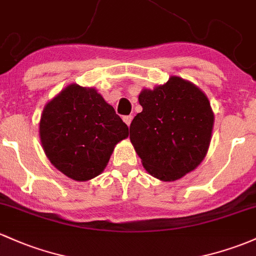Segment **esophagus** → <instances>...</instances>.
Segmentation results:
<instances>
[{"instance_id": "34e87169", "label": "esophagus", "mask_w": 256, "mask_h": 256, "mask_svg": "<svg viewBox=\"0 0 256 256\" xmlns=\"http://www.w3.org/2000/svg\"><path fill=\"white\" fill-rule=\"evenodd\" d=\"M132 120H133V116H124V117H123V120H124L126 124H127L128 127H129V126H130Z\"/></svg>"}]
</instances>
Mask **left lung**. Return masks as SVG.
Wrapping results in <instances>:
<instances>
[{
  "instance_id": "left-lung-1",
  "label": "left lung",
  "mask_w": 256,
  "mask_h": 256,
  "mask_svg": "<svg viewBox=\"0 0 256 256\" xmlns=\"http://www.w3.org/2000/svg\"><path fill=\"white\" fill-rule=\"evenodd\" d=\"M142 111L129 127V138L142 166L164 182L182 178L204 160L214 114L202 90L180 76L139 95Z\"/></svg>"
}]
</instances>
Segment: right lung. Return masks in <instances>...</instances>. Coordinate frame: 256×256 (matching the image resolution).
<instances>
[{
    "mask_svg": "<svg viewBox=\"0 0 256 256\" xmlns=\"http://www.w3.org/2000/svg\"><path fill=\"white\" fill-rule=\"evenodd\" d=\"M128 126L95 89L72 84L45 106L40 139L51 164L74 180L104 171Z\"/></svg>",
    "mask_w": 256,
    "mask_h": 256,
    "instance_id": "add662e5",
    "label": "right lung"
}]
</instances>
